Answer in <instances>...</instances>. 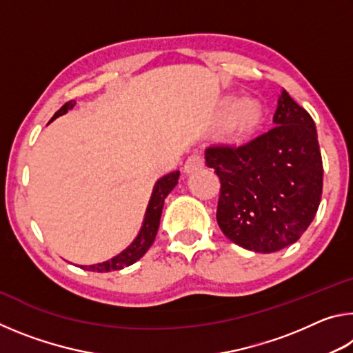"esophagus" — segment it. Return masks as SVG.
Returning <instances> with one entry per match:
<instances>
[{
  "instance_id": "1",
  "label": "esophagus",
  "mask_w": 353,
  "mask_h": 353,
  "mask_svg": "<svg viewBox=\"0 0 353 353\" xmlns=\"http://www.w3.org/2000/svg\"><path fill=\"white\" fill-rule=\"evenodd\" d=\"M202 168H204V157H202V155L198 152L191 154L187 159V162H185V165H183V171L187 172V174H191V172L202 170Z\"/></svg>"
}]
</instances>
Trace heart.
<instances>
[{
  "label": "heart",
  "mask_w": 353,
  "mask_h": 353,
  "mask_svg": "<svg viewBox=\"0 0 353 353\" xmlns=\"http://www.w3.org/2000/svg\"><path fill=\"white\" fill-rule=\"evenodd\" d=\"M224 105L229 112L224 118L223 132L232 141L248 140L263 121L261 104L252 98H227Z\"/></svg>",
  "instance_id": "b5f03b06"
}]
</instances>
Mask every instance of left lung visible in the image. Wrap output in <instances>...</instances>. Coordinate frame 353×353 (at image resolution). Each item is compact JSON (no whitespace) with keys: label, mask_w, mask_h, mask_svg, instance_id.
Listing matches in <instances>:
<instances>
[{"label":"left lung","mask_w":353,"mask_h":353,"mask_svg":"<svg viewBox=\"0 0 353 353\" xmlns=\"http://www.w3.org/2000/svg\"><path fill=\"white\" fill-rule=\"evenodd\" d=\"M266 134L240 148L205 151L221 181L216 219L232 243L271 254L296 243L312 224L322 196V157L310 113L280 93Z\"/></svg>","instance_id":"left-lung-1"}]
</instances>
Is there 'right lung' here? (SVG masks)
Masks as SVG:
<instances>
[{
	"mask_svg": "<svg viewBox=\"0 0 353 353\" xmlns=\"http://www.w3.org/2000/svg\"><path fill=\"white\" fill-rule=\"evenodd\" d=\"M74 105H76V101H68V103H65L61 109L56 112V115L52 117V119L65 115V113L73 109ZM179 176H181V172L172 171L170 174L160 177L159 181L155 182L139 235L135 236V240L130 243L123 252H119L118 255L112 256V259L105 260L103 263H97V265L81 266L82 270L93 271V272H110V271H119L123 270V268L130 266L134 265L135 261H139L141 256L148 252V249L152 246L155 235H157V230H159L160 216H162L165 199L166 196L171 193L172 188L177 185Z\"/></svg>",
	"mask_w": 353,
	"mask_h": 353,
	"instance_id": "obj_1",
	"label": "right lung"
}]
</instances>
